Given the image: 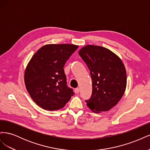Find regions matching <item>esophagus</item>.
<instances>
[{"label":"esophagus","instance_id":"obj_1","mask_svg":"<svg viewBox=\"0 0 150 150\" xmlns=\"http://www.w3.org/2000/svg\"><path fill=\"white\" fill-rule=\"evenodd\" d=\"M74 92L76 93V94H78L79 92V88H76V89H74Z\"/></svg>","mask_w":150,"mask_h":150}]
</instances>
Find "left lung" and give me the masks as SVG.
<instances>
[{"label": "left lung", "mask_w": 150, "mask_h": 150, "mask_svg": "<svg viewBox=\"0 0 150 150\" xmlns=\"http://www.w3.org/2000/svg\"><path fill=\"white\" fill-rule=\"evenodd\" d=\"M92 79V94L86 100L94 112L107 111L120 101L126 87V71L121 59L107 48L88 45L79 51Z\"/></svg>", "instance_id": "obj_1"}]
</instances>
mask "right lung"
Instances as JSON below:
<instances>
[{"label": "right lung", "instance_id": "obj_1", "mask_svg": "<svg viewBox=\"0 0 150 150\" xmlns=\"http://www.w3.org/2000/svg\"><path fill=\"white\" fill-rule=\"evenodd\" d=\"M78 46L47 44L31 58L25 71V87L34 101L46 110H58L74 95L67 85L64 67Z\"/></svg>", "mask_w": 150, "mask_h": 150}]
</instances>
